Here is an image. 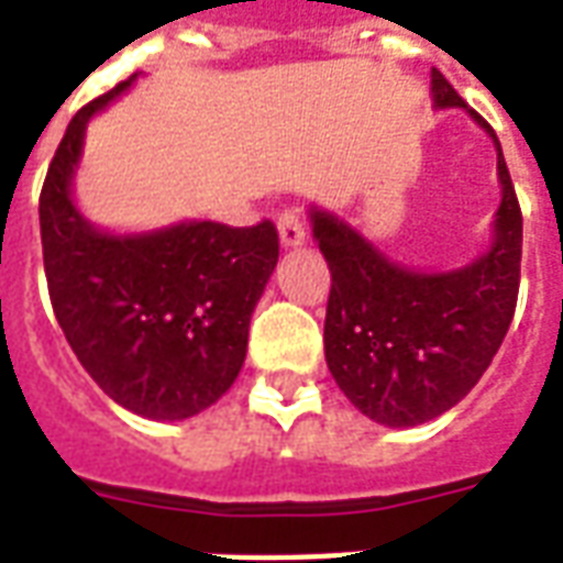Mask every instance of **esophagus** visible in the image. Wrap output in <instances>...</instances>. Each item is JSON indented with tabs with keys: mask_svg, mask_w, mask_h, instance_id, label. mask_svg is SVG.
Masks as SVG:
<instances>
[{
	"mask_svg": "<svg viewBox=\"0 0 563 563\" xmlns=\"http://www.w3.org/2000/svg\"><path fill=\"white\" fill-rule=\"evenodd\" d=\"M277 232H280V244L283 247H298L307 239V232H303V220L298 211H283L280 218H277Z\"/></svg>",
	"mask_w": 563,
	"mask_h": 563,
	"instance_id": "esophagus-1",
	"label": "esophagus"
}]
</instances>
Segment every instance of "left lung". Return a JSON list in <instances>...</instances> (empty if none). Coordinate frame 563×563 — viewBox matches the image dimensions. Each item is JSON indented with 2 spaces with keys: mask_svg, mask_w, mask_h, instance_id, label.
Wrapping results in <instances>:
<instances>
[{
  "mask_svg": "<svg viewBox=\"0 0 563 563\" xmlns=\"http://www.w3.org/2000/svg\"><path fill=\"white\" fill-rule=\"evenodd\" d=\"M432 101L465 107L441 70H432ZM468 112L495 140L501 178L493 247L481 260L420 274L387 260L334 214L310 211L331 268L324 361L349 402L385 427H418L453 409L481 382L514 322L522 211L498 136Z\"/></svg>",
  "mask_w": 563,
  "mask_h": 563,
  "instance_id": "obj_1",
  "label": "left lung"
}]
</instances>
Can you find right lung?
Masks as SVG:
<instances>
[{"label": "right lung", "instance_id": "1", "mask_svg": "<svg viewBox=\"0 0 563 563\" xmlns=\"http://www.w3.org/2000/svg\"><path fill=\"white\" fill-rule=\"evenodd\" d=\"M136 74L86 103L41 187L44 271L65 340L98 387L133 415L194 418L239 378L247 331L280 239L271 220H194L148 235H110L70 199L86 124Z\"/></svg>", "mask_w": 563, "mask_h": 563}]
</instances>
